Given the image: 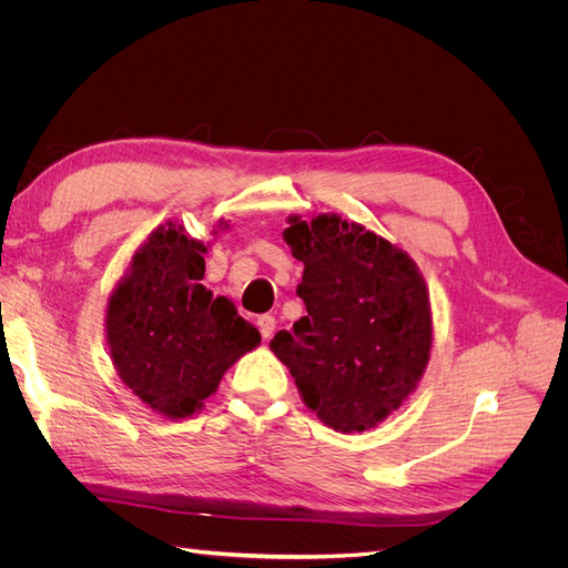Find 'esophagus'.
<instances>
[{"instance_id":"obj_1","label":"esophagus","mask_w":568,"mask_h":568,"mask_svg":"<svg viewBox=\"0 0 568 568\" xmlns=\"http://www.w3.org/2000/svg\"><path fill=\"white\" fill-rule=\"evenodd\" d=\"M255 324H257V329H261L263 338H270L274 334V326H277V322H274L272 315H261Z\"/></svg>"}]
</instances>
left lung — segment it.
<instances>
[{
	"instance_id": "left-lung-1",
	"label": "left lung",
	"mask_w": 568,
	"mask_h": 568,
	"mask_svg": "<svg viewBox=\"0 0 568 568\" xmlns=\"http://www.w3.org/2000/svg\"><path fill=\"white\" fill-rule=\"evenodd\" d=\"M305 265L296 294L307 315L270 343L305 405L334 432H365L398 409L432 353V305L412 257L355 222L288 217Z\"/></svg>"
}]
</instances>
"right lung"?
Wrapping results in <instances>:
<instances>
[{
	"instance_id": "add662e5",
	"label": "right lung",
	"mask_w": 568,
	"mask_h": 568,
	"mask_svg": "<svg viewBox=\"0 0 568 568\" xmlns=\"http://www.w3.org/2000/svg\"><path fill=\"white\" fill-rule=\"evenodd\" d=\"M205 251L168 222L134 253L106 307L118 376L146 407L170 419L199 412L222 374L261 343L230 298L213 296L201 284Z\"/></svg>"
}]
</instances>
